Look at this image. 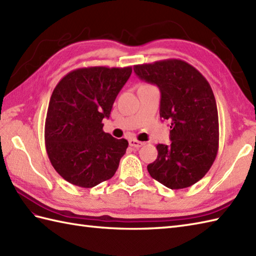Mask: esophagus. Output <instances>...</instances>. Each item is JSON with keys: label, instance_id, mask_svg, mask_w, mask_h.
<instances>
[{"label": "esophagus", "instance_id": "34e87169", "mask_svg": "<svg viewBox=\"0 0 256 256\" xmlns=\"http://www.w3.org/2000/svg\"><path fill=\"white\" fill-rule=\"evenodd\" d=\"M128 143H130V146H132V148H142V146L144 145L143 142H140V140H135V138H131V140H130Z\"/></svg>", "mask_w": 256, "mask_h": 256}]
</instances>
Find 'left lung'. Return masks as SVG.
I'll list each match as a JSON object with an SVG mask.
<instances>
[{
  "label": "left lung",
  "instance_id": "left-lung-1",
  "mask_svg": "<svg viewBox=\"0 0 256 256\" xmlns=\"http://www.w3.org/2000/svg\"><path fill=\"white\" fill-rule=\"evenodd\" d=\"M140 80L158 86L160 116L170 122V145L156 146L158 155L148 165L152 178L167 188L192 186L206 172L218 154V108L208 81L180 59L134 66Z\"/></svg>",
  "mask_w": 256,
  "mask_h": 256
}]
</instances>
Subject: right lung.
Returning <instances> with one entry per match:
<instances>
[{
	"mask_svg": "<svg viewBox=\"0 0 256 256\" xmlns=\"http://www.w3.org/2000/svg\"><path fill=\"white\" fill-rule=\"evenodd\" d=\"M132 67L103 66L72 70L59 81L48 106L46 150L64 180L92 188L113 177L128 142L103 131L116 98Z\"/></svg>",
	"mask_w": 256,
	"mask_h": 256,
	"instance_id": "1",
	"label": "right lung"
}]
</instances>
